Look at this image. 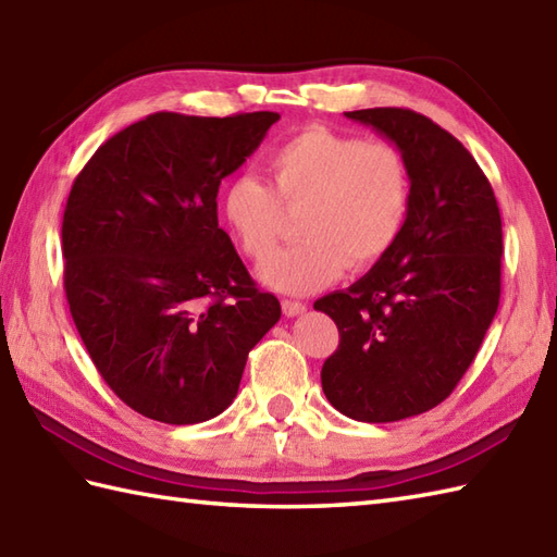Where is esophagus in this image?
I'll return each instance as SVG.
<instances>
[{
	"label": "esophagus",
	"instance_id": "1",
	"mask_svg": "<svg viewBox=\"0 0 557 557\" xmlns=\"http://www.w3.org/2000/svg\"><path fill=\"white\" fill-rule=\"evenodd\" d=\"M304 311H306V304H301V301H292V299H285V301H282V313H285L287 318L301 315Z\"/></svg>",
	"mask_w": 557,
	"mask_h": 557
}]
</instances>
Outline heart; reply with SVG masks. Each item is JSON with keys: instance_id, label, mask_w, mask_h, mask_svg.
<instances>
[{"instance_id": "b5f03b06", "label": "heart", "mask_w": 557, "mask_h": 557, "mask_svg": "<svg viewBox=\"0 0 557 557\" xmlns=\"http://www.w3.org/2000/svg\"><path fill=\"white\" fill-rule=\"evenodd\" d=\"M265 168L272 191L242 174L222 191L220 212L242 251L265 260L277 244L280 206H304V242L258 270L272 289L311 294L333 285L347 263L361 270L381 260L405 227L409 170L383 140L309 126L272 150Z\"/></svg>"}]
</instances>
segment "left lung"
<instances>
[{
    "mask_svg": "<svg viewBox=\"0 0 557 557\" xmlns=\"http://www.w3.org/2000/svg\"><path fill=\"white\" fill-rule=\"evenodd\" d=\"M345 116L401 152L409 210L361 280L313 304L339 330L321 383L345 417L389 423L441 405L474 361L500 304L503 222L476 160L429 116L399 108Z\"/></svg>",
    "mask_w": 557,
    "mask_h": 557,
    "instance_id": "1",
    "label": "left lung"
}]
</instances>
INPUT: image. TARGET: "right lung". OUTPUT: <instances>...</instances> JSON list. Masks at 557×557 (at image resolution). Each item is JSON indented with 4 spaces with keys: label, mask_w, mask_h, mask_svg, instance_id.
<instances>
[{
    "label": "right lung",
    "mask_w": 557,
    "mask_h": 557,
    "mask_svg": "<svg viewBox=\"0 0 557 557\" xmlns=\"http://www.w3.org/2000/svg\"><path fill=\"white\" fill-rule=\"evenodd\" d=\"M277 120L156 112L104 140L71 186V318L104 383L152 421L222 413L248 351L280 321V301L256 287L218 224L220 182Z\"/></svg>",
    "instance_id": "add662e5"
}]
</instances>
